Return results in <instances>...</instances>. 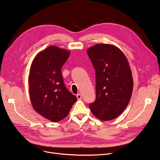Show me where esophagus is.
Returning a JSON list of instances; mask_svg holds the SVG:
<instances>
[{
	"mask_svg": "<svg viewBox=\"0 0 160 160\" xmlns=\"http://www.w3.org/2000/svg\"><path fill=\"white\" fill-rule=\"evenodd\" d=\"M77 98L79 100H81V99H82V96H81V95L80 94V93H78L77 95Z\"/></svg>",
	"mask_w": 160,
	"mask_h": 160,
	"instance_id": "1",
	"label": "esophagus"
}]
</instances>
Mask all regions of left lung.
<instances>
[{
  "mask_svg": "<svg viewBox=\"0 0 160 160\" xmlns=\"http://www.w3.org/2000/svg\"><path fill=\"white\" fill-rule=\"evenodd\" d=\"M95 69L96 99L89 104L92 113L103 121L122 113L132 95L133 82L129 62L117 47L98 44L88 49Z\"/></svg>",
  "mask_w": 160,
  "mask_h": 160,
  "instance_id": "left-lung-1",
  "label": "left lung"
}]
</instances>
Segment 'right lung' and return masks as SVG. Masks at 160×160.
Masks as SVG:
<instances>
[{
	"label": "right lung",
	"mask_w": 160,
	"mask_h": 160,
	"mask_svg": "<svg viewBox=\"0 0 160 160\" xmlns=\"http://www.w3.org/2000/svg\"><path fill=\"white\" fill-rule=\"evenodd\" d=\"M70 52L56 46L48 47L34 59L28 77L32 105L42 117L58 122L69 114L77 98L65 85L61 67Z\"/></svg>",
	"instance_id": "right-lung-1"
}]
</instances>
